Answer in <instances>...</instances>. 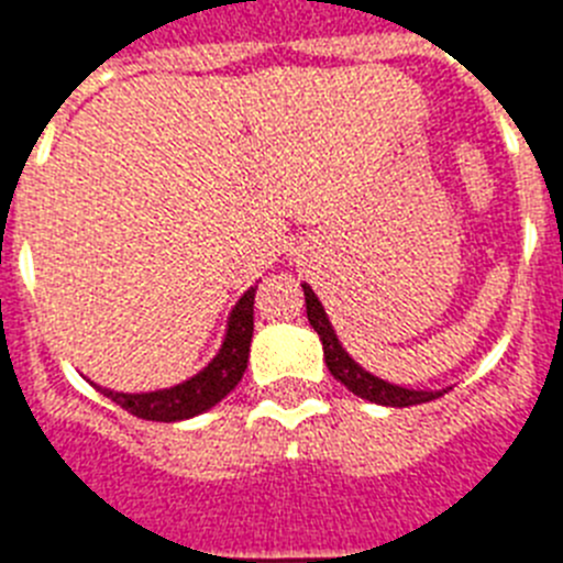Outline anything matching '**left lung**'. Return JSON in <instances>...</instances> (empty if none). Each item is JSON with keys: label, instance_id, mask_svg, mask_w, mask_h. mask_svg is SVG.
<instances>
[{"label": "left lung", "instance_id": "8db88e82", "mask_svg": "<svg viewBox=\"0 0 563 563\" xmlns=\"http://www.w3.org/2000/svg\"><path fill=\"white\" fill-rule=\"evenodd\" d=\"M305 287V305H307V318H310L312 330L321 338V346H324V361L330 375L335 377L341 386L357 395L361 400L377 402V406H391V409H406V406H417V402H429L434 397H440L445 389H409V386H397V383L383 380V377L372 375L343 350L341 338H338L335 327H332L330 316H327L321 298L316 296L310 285Z\"/></svg>", "mask_w": 563, "mask_h": 563}]
</instances>
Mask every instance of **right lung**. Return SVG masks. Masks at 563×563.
<instances>
[{"mask_svg": "<svg viewBox=\"0 0 563 563\" xmlns=\"http://www.w3.org/2000/svg\"><path fill=\"white\" fill-rule=\"evenodd\" d=\"M253 298H256V287L239 296L231 316H228L220 350L197 375L154 391H114L107 389V386H98V383H92V386L103 397L118 402L121 409H126L129 415L141 417V420L180 422L206 415L222 397L231 395L236 389V383L242 380V375H245L253 338Z\"/></svg>", "mask_w": 563, "mask_h": 563, "instance_id": "right-lung-1", "label": "right lung"}]
</instances>
